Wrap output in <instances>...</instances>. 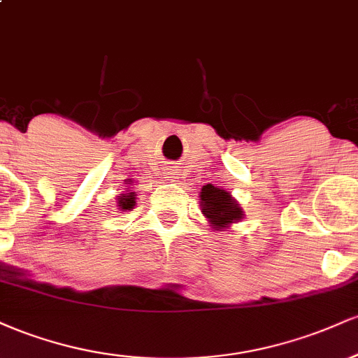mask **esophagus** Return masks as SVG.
Here are the masks:
<instances>
[{
    "mask_svg": "<svg viewBox=\"0 0 358 358\" xmlns=\"http://www.w3.org/2000/svg\"><path fill=\"white\" fill-rule=\"evenodd\" d=\"M168 178H175V176H168Z\"/></svg>",
    "mask_w": 358,
    "mask_h": 358,
    "instance_id": "34e87169",
    "label": "esophagus"
}]
</instances>
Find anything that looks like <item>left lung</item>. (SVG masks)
Listing matches in <instances>:
<instances>
[{
  "mask_svg": "<svg viewBox=\"0 0 358 358\" xmlns=\"http://www.w3.org/2000/svg\"><path fill=\"white\" fill-rule=\"evenodd\" d=\"M200 207L203 215L207 217L213 229H225L234 222H239L244 215L239 203L224 188H217L213 185H205L200 192Z\"/></svg>",
  "mask_w": 358,
  "mask_h": 358,
  "instance_id": "obj_1",
  "label": "left lung"
}]
</instances>
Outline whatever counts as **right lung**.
I'll list each match as a JSON object with an SVG mask.
<instances>
[{
  "mask_svg": "<svg viewBox=\"0 0 358 358\" xmlns=\"http://www.w3.org/2000/svg\"><path fill=\"white\" fill-rule=\"evenodd\" d=\"M134 205H136V193L134 192L122 193V195L117 199V207L121 208L122 212L131 210V208H134Z\"/></svg>",
  "mask_w": 358,
  "mask_h": 358,
  "instance_id": "right-lung-1",
  "label": "right lung"
}]
</instances>
